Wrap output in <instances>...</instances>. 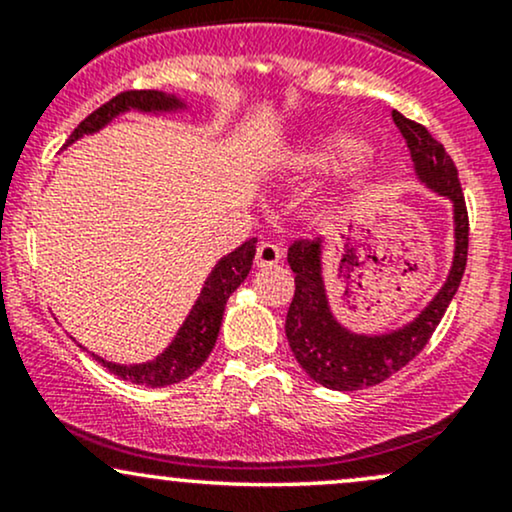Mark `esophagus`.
<instances>
[{"label":"esophagus","mask_w":512,"mask_h":512,"mask_svg":"<svg viewBox=\"0 0 512 512\" xmlns=\"http://www.w3.org/2000/svg\"><path fill=\"white\" fill-rule=\"evenodd\" d=\"M281 260V250L274 243H260L255 252V264L257 267H274Z\"/></svg>","instance_id":"obj_1"}]
</instances>
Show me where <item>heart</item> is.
<instances>
[{"label":"heart","mask_w":512,"mask_h":512,"mask_svg":"<svg viewBox=\"0 0 512 512\" xmlns=\"http://www.w3.org/2000/svg\"><path fill=\"white\" fill-rule=\"evenodd\" d=\"M361 151H363L361 142H356V139L339 137V139H332L330 144L322 146V149L315 151V154H310L308 166L310 168H325V166H332V163H337V161H344V158L361 156Z\"/></svg>","instance_id":"heart-1"}]
</instances>
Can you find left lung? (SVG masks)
Wrapping results in <instances>:
<instances>
[{"mask_svg": "<svg viewBox=\"0 0 512 512\" xmlns=\"http://www.w3.org/2000/svg\"><path fill=\"white\" fill-rule=\"evenodd\" d=\"M392 120L407 139L421 182L448 197L455 207V260L443 289L411 325L383 337H363L344 330L330 313L322 286L320 240H293L289 264L296 274V291L286 313V339L305 373L330 390L351 392L373 387L419 356L436 332L438 322L443 320L452 296L460 289L467 267L469 216L455 163L424 125L397 110H392Z\"/></svg>", "mask_w": 512, "mask_h": 512, "instance_id": "1", "label": "left lung"}]
</instances>
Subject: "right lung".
<instances>
[{
	"mask_svg": "<svg viewBox=\"0 0 512 512\" xmlns=\"http://www.w3.org/2000/svg\"><path fill=\"white\" fill-rule=\"evenodd\" d=\"M178 105L180 101H175V98H170L161 91H122L117 93L115 98H110L108 103H103L101 108L93 110L91 115L84 117V120L79 122V127L72 132L67 144L84 137V134L101 129L110 117L122 113V110H173L178 108ZM255 245L257 240L250 238L248 243H243L238 250H233L231 255H226L219 264H216L214 272L209 274L207 281H204V289L199 293L195 308L187 315L185 325L180 327L175 342L170 344L156 361L142 363V366H117V363H108L98 356L93 358H96L98 363H103V366L108 368L110 373H115L117 378L134 385L166 387L190 378V375L207 361L211 349H214L216 337H219L221 330L223 308H226V301L231 298V293L236 291L245 281V276L250 274L252 257H255Z\"/></svg>",
	"mask_w": 512,
	"mask_h": 512,
	"instance_id": "1",
	"label": "right lung"
}]
</instances>
